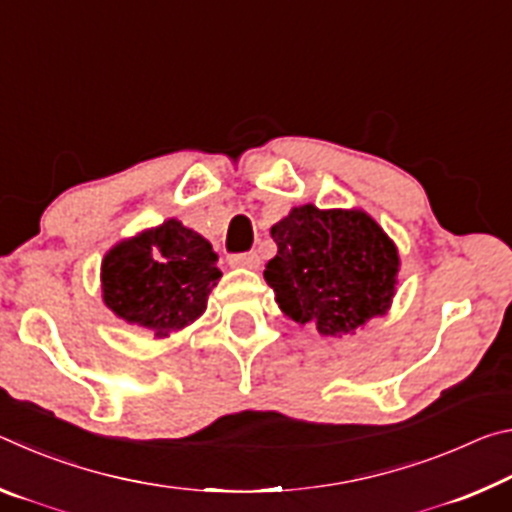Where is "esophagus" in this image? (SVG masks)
I'll return each instance as SVG.
<instances>
[{
  "label": "esophagus",
  "mask_w": 512,
  "mask_h": 512,
  "mask_svg": "<svg viewBox=\"0 0 512 512\" xmlns=\"http://www.w3.org/2000/svg\"><path fill=\"white\" fill-rule=\"evenodd\" d=\"M230 266H237V268H250V271H255L262 264V259H259L257 253H241V255H232L230 259Z\"/></svg>",
  "instance_id": "1"
}]
</instances>
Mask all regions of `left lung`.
I'll list each match as a JSON object with an SVG mask.
<instances>
[{"label":"left lung","mask_w":512,"mask_h":512,"mask_svg":"<svg viewBox=\"0 0 512 512\" xmlns=\"http://www.w3.org/2000/svg\"><path fill=\"white\" fill-rule=\"evenodd\" d=\"M264 280L282 314L320 336H348L388 314L400 250L368 212L298 205L271 228Z\"/></svg>","instance_id":"obj_1"}]
</instances>
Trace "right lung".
<instances>
[{"instance_id":"obj_1","label":"right lung","mask_w":512,"mask_h":512,"mask_svg":"<svg viewBox=\"0 0 512 512\" xmlns=\"http://www.w3.org/2000/svg\"><path fill=\"white\" fill-rule=\"evenodd\" d=\"M216 262L210 241L183 221L167 219L103 255V305L124 323L167 339L203 316L221 277Z\"/></svg>"}]
</instances>
